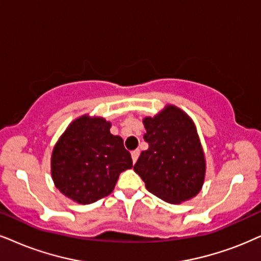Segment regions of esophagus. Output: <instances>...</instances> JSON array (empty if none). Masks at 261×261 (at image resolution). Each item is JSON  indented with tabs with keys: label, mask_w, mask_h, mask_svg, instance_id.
<instances>
[{
	"label": "esophagus",
	"mask_w": 261,
	"mask_h": 261,
	"mask_svg": "<svg viewBox=\"0 0 261 261\" xmlns=\"http://www.w3.org/2000/svg\"><path fill=\"white\" fill-rule=\"evenodd\" d=\"M138 156H140V150H134L133 153H131V158H133V163L135 164L138 159Z\"/></svg>",
	"instance_id": "1"
}]
</instances>
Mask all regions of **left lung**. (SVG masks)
I'll use <instances>...</instances> for the list:
<instances>
[{"instance_id":"left-lung-1","label":"left lung","mask_w":261,"mask_h":261,"mask_svg":"<svg viewBox=\"0 0 261 261\" xmlns=\"http://www.w3.org/2000/svg\"><path fill=\"white\" fill-rule=\"evenodd\" d=\"M143 150L134 170L146 188L169 203L178 204L195 197L202 189L206 159L195 123L186 112L166 105L154 117L143 119Z\"/></svg>"}]
</instances>
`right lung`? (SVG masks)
<instances>
[{
  "instance_id": "right-lung-1",
  "label": "right lung",
  "mask_w": 261,
  "mask_h": 261,
  "mask_svg": "<svg viewBox=\"0 0 261 261\" xmlns=\"http://www.w3.org/2000/svg\"><path fill=\"white\" fill-rule=\"evenodd\" d=\"M111 121L84 114L64 131L51 153L54 186L72 201L89 204L113 191L119 174L133 167L120 136L111 134Z\"/></svg>"
}]
</instances>
